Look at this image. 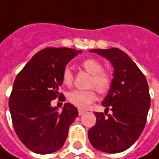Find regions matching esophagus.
<instances>
[{"mask_svg":"<svg viewBox=\"0 0 159 159\" xmlns=\"http://www.w3.org/2000/svg\"><path fill=\"white\" fill-rule=\"evenodd\" d=\"M84 112H85L84 110H82V109H79V115H80V116L83 115V114H84Z\"/></svg>","mask_w":159,"mask_h":159,"instance_id":"obj_1","label":"esophagus"}]
</instances>
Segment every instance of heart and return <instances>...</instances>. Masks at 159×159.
<instances>
[{
	"label": "heart",
	"instance_id": "1",
	"mask_svg": "<svg viewBox=\"0 0 159 159\" xmlns=\"http://www.w3.org/2000/svg\"><path fill=\"white\" fill-rule=\"evenodd\" d=\"M80 66L87 72L92 75L90 80V87H94L99 93H106L111 87L112 77L107 70H103V65L94 58H88L80 62ZM62 83L65 86L72 85L74 76L71 70L66 67L61 75ZM67 98L70 103L79 108H86L97 98L95 90H72L68 93Z\"/></svg>",
	"mask_w": 159,
	"mask_h": 159
}]
</instances>
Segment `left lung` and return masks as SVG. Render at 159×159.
I'll use <instances>...</instances> for the list:
<instances>
[{
	"label": "left lung",
	"instance_id": "left-lung-1",
	"mask_svg": "<svg viewBox=\"0 0 159 159\" xmlns=\"http://www.w3.org/2000/svg\"><path fill=\"white\" fill-rule=\"evenodd\" d=\"M111 62L114 72L108 95L102 101L105 113L94 112L96 124L89 139L99 151L119 153L137 141L145 128L150 96L147 79L129 56L118 48L90 50ZM112 112L108 114V109Z\"/></svg>",
	"mask_w": 159,
	"mask_h": 159
}]
</instances>
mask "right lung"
<instances>
[{"mask_svg": "<svg viewBox=\"0 0 159 159\" xmlns=\"http://www.w3.org/2000/svg\"><path fill=\"white\" fill-rule=\"evenodd\" d=\"M81 51L70 48H46L36 53L17 75L9 108L14 130L30 150L46 155L62 148L69 128L78 116V109L65 103L59 113L51 100L60 93L63 70Z\"/></svg>", "mask_w": 159, "mask_h": 159, "instance_id": "obj_1", "label": "right lung"}]
</instances>
